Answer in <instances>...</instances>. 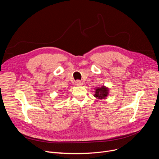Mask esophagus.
Returning <instances> with one entry per match:
<instances>
[{
	"label": "esophagus",
	"instance_id": "obj_1",
	"mask_svg": "<svg viewBox=\"0 0 159 159\" xmlns=\"http://www.w3.org/2000/svg\"><path fill=\"white\" fill-rule=\"evenodd\" d=\"M75 84H76L77 86H81L82 84V83L80 80H77L76 82H75Z\"/></svg>",
	"mask_w": 159,
	"mask_h": 159
}]
</instances>
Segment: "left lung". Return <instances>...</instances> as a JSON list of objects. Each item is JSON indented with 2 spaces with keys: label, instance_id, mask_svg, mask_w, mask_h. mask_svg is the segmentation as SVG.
Segmentation results:
<instances>
[{
  "label": "left lung",
  "instance_id": "1",
  "mask_svg": "<svg viewBox=\"0 0 159 159\" xmlns=\"http://www.w3.org/2000/svg\"><path fill=\"white\" fill-rule=\"evenodd\" d=\"M108 91H109L108 88L104 86L101 88H97L94 96L98 99H104L108 95Z\"/></svg>",
  "mask_w": 159,
  "mask_h": 159
}]
</instances>
